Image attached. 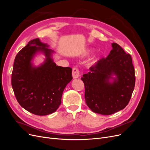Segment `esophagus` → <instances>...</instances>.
<instances>
[{"label": "esophagus", "instance_id": "esophagus-1", "mask_svg": "<svg viewBox=\"0 0 150 150\" xmlns=\"http://www.w3.org/2000/svg\"><path fill=\"white\" fill-rule=\"evenodd\" d=\"M72 77L73 78H78V77L79 76V69H78V67H74L72 69Z\"/></svg>", "mask_w": 150, "mask_h": 150}]
</instances>
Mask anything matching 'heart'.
Returning <instances> with one entry per match:
<instances>
[{"mask_svg":"<svg viewBox=\"0 0 150 150\" xmlns=\"http://www.w3.org/2000/svg\"><path fill=\"white\" fill-rule=\"evenodd\" d=\"M91 51H89V52H91ZM91 63H92V62H90V63H89V64H91Z\"/></svg>","mask_w":150,"mask_h":150,"instance_id":"obj_1","label":"heart"}]
</instances>
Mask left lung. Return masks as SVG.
<instances>
[{
    "mask_svg": "<svg viewBox=\"0 0 150 150\" xmlns=\"http://www.w3.org/2000/svg\"><path fill=\"white\" fill-rule=\"evenodd\" d=\"M112 47L107 57L99 59L81 78L88 106L104 115H112L128 105L135 86L131 55L116 43H112ZM113 75L116 78L112 77Z\"/></svg>",
    "mask_w": 150,
    "mask_h": 150,
    "instance_id": "left-lung-1",
    "label": "left lung"
}]
</instances>
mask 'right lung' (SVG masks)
I'll return each mask as SVG.
<instances>
[{"mask_svg": "<svg viewBox=\"0 0 150 150\" xmlns=\"http://www.w3.org/2000/svg\"><path fill=\"white\" fill-rule=\"evenodd\" d=\"M39 38L31 40L17 53L13 66L12 87L18 103L35 115L55 112L61 103L62 93L72 79V69L56 66L52 59L54 51ZM38 52L47 57L42 65L33 66L31 61Z\"/></svg>", "mask_w": 150, "mask_h": 150, "instance_id": "obj_1", "label": "right lung"}]
</instances>
